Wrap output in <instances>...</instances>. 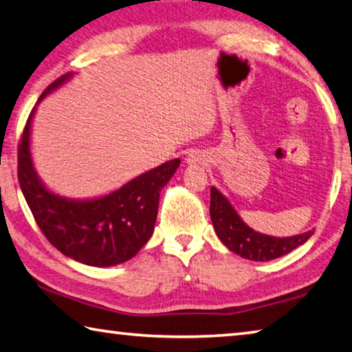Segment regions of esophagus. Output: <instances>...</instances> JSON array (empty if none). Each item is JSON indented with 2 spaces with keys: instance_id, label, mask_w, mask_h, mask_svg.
<instances>
[{
  "instance_id": "1",
  "label": "esophagus",
  "mask_w": 352,
  "mask_h": 352,
  "mask_svg": "<svg viewBox=\"0 0 352 352\" xmlns=\"http://www.w3.org/2000/svg\"><path fill=\"white\" fill-rule=\"evenodd\" d=\"M186 162L189 164H205L208 162V157L205 152H200V151H195V152H190L188 155Z\"/></svg>"
}]
</instances>
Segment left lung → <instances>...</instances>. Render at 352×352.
<instances>
[{"instance_id":"obj_1","label":"left lung","mask_w":352,"mask_h":352,"mask_svg":"<svg viewBox=\"0 0 352 352\" xmlns=\"http://www.w3.org/2000/svg\"><path fill=\"white\" fill-rule=\"evenodd\" d=\"M210 214L214 230L223 245L250 261L276 259L302 245L314 234V231H306L292 237L261 234L242 222L239 214L216 188H211Z\"/></svg>"}]
</instances>
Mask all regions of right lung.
I'll return each instance as SVG.
<instances>
[{
	"label": "right lung",
	"instance_id": "right-lung-1",
	"mask_svg": "<svg viewBox=\"0 0 352 352\" xmlns=\"http://www.w3.org/2000/svg\"><path fill=\"white\" fill-rule=\"evenodd\" d=\"M69 77L71 73L52 82L38 102ZM32 115L34 110L19 142V183L41 233L58 252L82 264L109 267L132 259L151 239L160 190L175 174L180 160H170L136 177L105 197L63 199L47 190L34 170L29 152Z\"/></svg>",
	"mask_w": 352,
	"mask_h": 352
}]
</instances>
